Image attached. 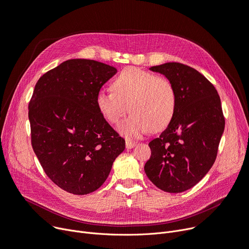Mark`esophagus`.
<instances>
[{"mask_svg":"<svg viewBox=\"0 0 249 249\" xmlns=\"http://www.w3.org/2000/svg\"><path fill=\"white\" fill-rule=\"evenodd\" d=\"M136 146V143L135 142H132V141H126L125 142V147H126V149H132V148H134Z\"/></svg>","mask_w":249,"mask_h":249,"instance_id":"34e87169","label":"esophagus"}]
</instances>
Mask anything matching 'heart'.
<instances>
[{
	"label": "heart",
	"instance_id": "1",
	"mask_svg": "<svg viewBox=\"0 0 249 249\" xmlns=\"http://www.w3.org/2000/svg\"><path fill=\"white\" fill-rule=\"evenodd\" d=\"M112 91L100 90L96 106L101 115L111 124H117L128 110L132 112L118 131L135 139L148 133L166 128L176 110L177 95L172 82L136 67L124 69L113 80Z\"/></svg>",
	"mask_w": 249,
	"mask_h": 249
}]
</instances>
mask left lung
I'll list each match as a JSON object with an SVG mask.
<instances>
[{
  "mask_svg": "<svg viewBox=\"0 0 249 249\" xmlns=\"http://www.w3.org/2000/svg\"><path fill=\"white\" fill-rule=\"evenodd\" d=\"M168 78L177 95L176 110L166 129L149 143L148 178L167 193L195 186L214 164L225 127L215 86L196 69L180 63L150 68Z\"/></svg>",
  "mask_w": 249,
  "mask_h": 249,
  "instance_id": "1",
  "label": "left lung"
}]
</instances>
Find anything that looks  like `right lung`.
I'll list each match as a JSON object with an SVG mask.
<instances>
[{"label":"right lung","mask_w":249,"mask_h":249,"mask_svg":"<svg viewBox=\"0 0 249 249\" xmlns=\"http://www.w3.org/2000/svg\"><path fill=\"white\" fill-rule=\"evenodd\" d=\"M116 69L69 60L42 75L28 106L31 145L50 179L73 195L95 192L125 142L99 112L95 98Z\"/></svg>","instance_id":"1"}]
</instances>
